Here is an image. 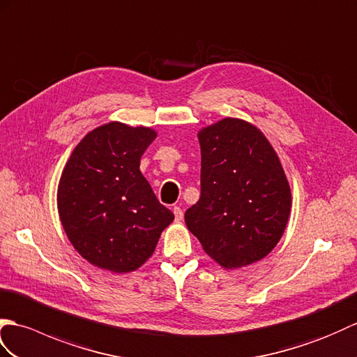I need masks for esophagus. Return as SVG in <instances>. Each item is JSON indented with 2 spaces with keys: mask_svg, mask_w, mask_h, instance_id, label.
Here are the masks:
<instances>
[{
  "mask_svg": "<svg viewBox=\"0 0 357 357\" xmlns=\"http://www.w3.org/2000/svg\"><path fill=\"white\" fill-rule=\"evenodd\" d=\"M174 217H176V221H181L183 220V211H181V208H178V206H174Z\"/></svg>",
  "mask_w": 357,
  "mask_h": 357,
  "instance_id": "34e87169",
  "label": "esophagus"
}]
</instances>
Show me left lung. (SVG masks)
I'll return each instance as SVG.
<instances>
[{
  "instance_id": "obj_1",
  "label": "left lung",
  "mask_w": 357,
  "mask_h": 357,
  "mask_svg": "<svg viewBox=\"0 0 357 357\" xmlns=\"http://www.w3.org/2000/svg\"><path fill=\"white\" fill-rule=\"evenodd\" d=\"M200 200L185 221L226 268L263 259L287 226L291 192L271 142L255 125L226 117L199 131Z\"/></svg>"
}]
</instances>
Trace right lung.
Instances as JSON below:
<instances>
[{"label":"right lung","mask_w":357,"mask_h":357,"mask_svg":"<svg viewBox=\"0 0 357 357\" xmlns=\"http://www.w3.org/2000/svg\"><path fill=\"white\" fill-rule=\"evenodd\" d=\"M157 132L109 122L71 153L59 180L58 212L79 255L114 273L136 271L153 255L174 213L140 172V157Z\"/></svg>","instance_id":"right-lung-1"}]
</instances>
